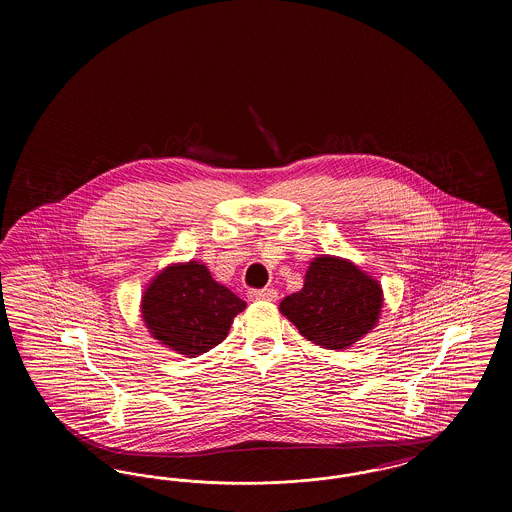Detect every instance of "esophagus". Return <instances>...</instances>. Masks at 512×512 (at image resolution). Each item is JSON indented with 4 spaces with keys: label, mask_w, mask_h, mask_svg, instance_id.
Segmentation results:
<instances>
[{
    "label": "esophagus",
    "mask_w": 512,
    "mask_h": 512,
    "mask_svg": "<svg viewBox=\"0 0 512 512\" xmlns=\"http://www.w3.org/2000/svg\"><path fill=\"white\" fill-rule=\"evenodd\" d=\"M247 297L251 301H276L278 292L274 288H263V290H249Z\"/></svg>",
    "instance_id": "1"
}]
</instances>
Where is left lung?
<instances>
[{
  "instance_id": "1",
  "label": "left lung",
  "mask_w": 512,
  "mask_h": 512,
  "mask_svg": "<svg viewBox=\"0 0 512 512\" xmlns=\"http://www.w3.org/2000/svg\"><path fill=\"white\" fill-rule=\"evenodd\" d=\"M382 303L378 280L347 259L322 255L311 261L303 288L282 299L280 313L303 338L347 349L376 326Z\"/></svg>"
}]
</instances>
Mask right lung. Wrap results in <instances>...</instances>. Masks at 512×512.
I'll use <instances>...</instances> for the list:
<instances>
[{"instance_id":"obj_1","label":"right lung","mask_w":512,"mask_h":512,"mask_svg":"<svg viewBox=\"0 0 512 512\" xmlns=\"http://www.w3.org/2000/svg\"><path fill=\"white\" fill-rule=\"evenodd\" d=\"M140 307L155 340L180 355L197 357L228 336L245 301L213 280L203 263L190 261L163 268L149 282Z\"/></svg>"}]
</instances>
